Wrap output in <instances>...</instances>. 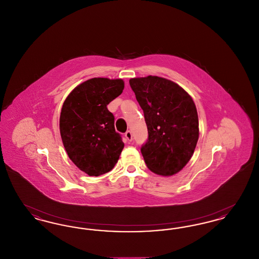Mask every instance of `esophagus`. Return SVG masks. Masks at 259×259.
I'll use <instances>...</instances> for the list:
<instances>
[{"mask_svg":"<svg viewBox=\"0 0 259 259\" xmlns=\"http://www.w3.org/2000/svg\"><path fill=\"white\" fill-rule=\"evenodd\" d=\"M125 138H126V140H127V141L131 142V141L133 140V135H132V132H131V131H127V132L125 133Z\"/></svg>","mask_w":259,"mask_h":259,"instance_id":"34e87169","label":"esophagus"}]
</instances>
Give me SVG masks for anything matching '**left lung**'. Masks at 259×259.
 Returning a JSON list of instances; mask_svg holds the SVG:
<instances>
[{"label": "left lung", "mask_w": 259, "mask_h": 259, "mask_svg": "<svg viewBox=\"0 0 259 259\" xmlns=\"http://www.w3.org/2000/svg\"><path fill=\"white\" fill-rule=\"evenodd\" d=\"M144 111L148 142L141 148L151 172L170 177L192 157L199 138L196 106L183 87L156 75L129 80Z\"/></svg>", "instance_id": "obj_1"}]
</instances>
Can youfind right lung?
I'll use <instances>...</instances> for the list:
<instances>
[{
  "instance_id": "right-lung-1",
  "label": "right lung",
  "mask_w": 259,
  "mask_h": 259,
  "mask_svg": "<svg viewBox=\"0 0 259 259\" xmlns=\"http://www.w3.org/2000/svg\"><path fill=\"white\" fill-rule=\"evenodd\" d=\"M123 89L121 78L93 77L74 87L63 103L59 128L64 148L88 176L110 172L119 159L124 144L107 106Z\"/></svg>"
}]
</instances>
